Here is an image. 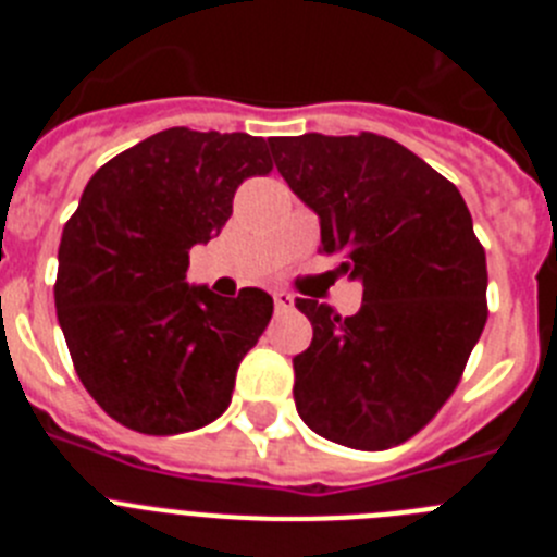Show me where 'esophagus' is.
<instances>
[{
	"label": "esophagus",
	"instance_id": "esophagus-1",
	"mask_svg": "<svg viewBox=\"0 0 557 557\" xmlns=\"http://www.w3.org/2000/svg\"><path fill=\"white\" fill-rule=\"evenodd\" d=\"M273 304H275V312H289V309H293V304H295V298L289 293H284V289H275Z\"/></svg>",
	"mask_w": 557,
	"mask_h": 557
}]
</instances>
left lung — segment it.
Instances as JSON below:
<instances>
[{
    "label": "left lung",
    "instance_id": "1",
    "mask_svg": "<svg viewBox=\"0 0 557 557\" xmlns=\"http://www.w3.org/2000/svg\"><path fill=\"white\" fill-rule=\"evenodd\" d=\"M275 170L321 220L362 307L339 318L298 298L312 343L293 357L295 410L334 444H405L460 382L488 309L485 250L455 184L405 145L362 136H273Z\"/></svg>",
    "mask_w": 557,
    "mask_h": 557
}]
</instances>
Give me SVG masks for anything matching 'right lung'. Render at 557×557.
<instances>
[{"instance_id": "obj_1", "label": "right lung", "mask_w": 557, "mask_h": 557, "mask_svg": "<svg viewBox=\"0 0 557 557\" xmlns=\"http://www.w3.org/2000/svg\"><path fill=\"white\" fill-rule=\"evenodd\" d=\"M270 170L262 136L170 127L83 189L58 248V323L86 391L127 430L178 435L231 405L273 298H223L186 282V268L223 231L239 184Z\"/></svg>"}]
</instances>
